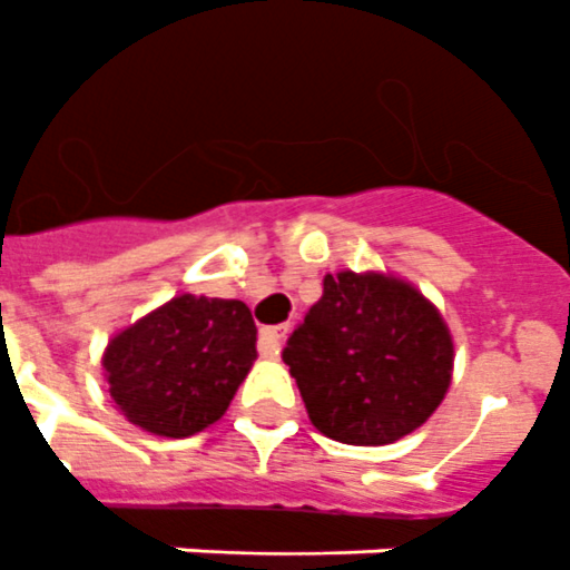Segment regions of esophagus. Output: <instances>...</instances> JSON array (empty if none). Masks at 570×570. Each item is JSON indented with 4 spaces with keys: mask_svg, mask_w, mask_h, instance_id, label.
Returning a JSON list of instances; mask_svg holds the SVG:
<instances>
[{
    "mask_svg": "<svg viewBox=\"0 0 570 570\" xmlns=\"http://www.w3.org/2000/svg\"><path fill=\"white\" fill-rule=\"evenodd\" d=\"M285 335H288V323H279V326H264V330L258 332V353L267 358L279 356Z\"/></svg>",
    "mask_w": 570,
    "mask_h": 570,
    "instance_id": "obj_1",
    "label": "esophagus"
}]
</instances>
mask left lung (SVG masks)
Segmentation results:
<instances>
[{"label":"left lung","mask_w":570,"mask_h":570,"mask_svg":"<svg viewBox=\"0 0 570 570\" xmlns=\"http://www.w3.org/2000/svg\"><path fill=\"white\" fill-rule=\"evenodd\" d=\"M317 430L380 448L426 423L450 389L453 338L439 308L391 273H326L323 297L282 350Z\"/></svg>","instance_id":"1"}]
</instances>
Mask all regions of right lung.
Listing matches in <instances>:
<instances>
[{
	"instance_id": "right-lung-1",
	"label": "right lung",
	"mask_w": 570,
	"mask_h": 570,
	"mask_svg": "<svg viewBox=\"0 0 570 570\" xmlns=\"http://www.w3.org/2000/svg\"><path fill=\"white\" fill-rule=\"evenodd\" d=\"M256 356V323L240 299L181 294L117 332L102 367L135 426L188 439L220 421Z\"/></svg>"
}]
</instances>
